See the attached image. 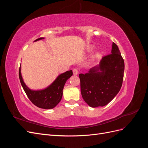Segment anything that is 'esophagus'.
<instances>
[{
  "label": "esophagus",
  "instance_id": "esophagus-1",
  "mask_svg": "<svg viewBox=\"0 0 148 148\" xmlns=\"http://www.w3.org/2000/svg\"><path fill=\"white\" fill-rule=\"evenodd\" d=\"M78 72H79V70L77 68H75L73 69V75H77L78 74Z\"/></svg>",
  "mask_w": 148,
  "mask_h": 148
}]
</instances>
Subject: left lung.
<instances>
[{
  "mask_svg": "<svg viewBox=\"0 0 148 148\" xmlns=\"http://www.w3.org/2000/svg\"><path fill=\"white\" fill-rule=\"evenodd\" d=\"M111 53L103 57L99 65L92 67L88 73L79 75L82 96L91 107L107 105L122 87L124 60L117 45L114 42Z\"/></svg>",
  "mask_w": 148,
  "mask_h": 148,
  "instance_id": "left-lung-1",
  "label": "left lung"
}]
</instances>
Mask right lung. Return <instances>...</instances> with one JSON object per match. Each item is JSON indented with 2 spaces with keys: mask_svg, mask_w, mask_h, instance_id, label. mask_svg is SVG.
I'll use <instances>...</instances> for the list:
<instances>
[{
  "mask_svg": "<svg viewBox=\"0 0 148 148\" xmlns=\"http://www.w3.org/2000/svg\"><path fill=\"white\" fill-rule=\"evenodd\" d=\"M42 39H44V38H40L36 39L34 41H37ZM72 75V70L67 71L58 76L55 81L51 85H49L47 88L41 89V90L34 91L31 90L25 84L21 73V66L19 69L20 83L29 99L36 106L44 109H53L59 104L63 95L64 85L66 80L70 78Z\"/></svg>",
  "mask_w": 148,
  "mask_h": 148,
  "instance_id": "add662e5",
  "label": "right lung"
}]
</instances>
